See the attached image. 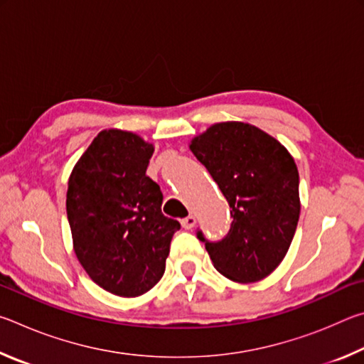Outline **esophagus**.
Returning <instances> with one entry per match:
<instances>
[{
	"instance_id": "esophagus-1",
	"label": "esophagus",
	"mask_w": 364,
	"mask_h": 364,
	"mask_svg": "<svg viewBox=\"0 0 364 364\" xmlns=\"http://www.w3.org/2000/svg\"><path fill=\"white\" fill-rule=\"evenodd\" d=\"M196 217H193V215H189V217L183 218L181 220V226L184 228V230H193V228L196 226Z\"/></svg>"
}]
</instances>
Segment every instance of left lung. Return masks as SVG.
<instances>
[{
  "label": "left lung",
  "instance_id": "left-lung-1",
  "mask_svg": "<svg viewBox=\"0 0 364 364\" xmlns=\"http://www.w3.org/2000/svg\"><path fill=\"white\" fill-rule=\"evenodd\" d=\"M218 184L232 223L218 242H205L213 267L234 282L250 284L278 268L297 230L299 170L278 139L244 122L208 127L189 143Z\"/></svg>",
  "mask_w": 364,
  "mask_h": 364
}]
</instances>
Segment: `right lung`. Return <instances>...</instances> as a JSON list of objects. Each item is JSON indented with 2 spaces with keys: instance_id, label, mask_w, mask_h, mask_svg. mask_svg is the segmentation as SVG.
I'll return each instance as SVG.
<instances>
[{
  "instance_id": "1",
  "label": "right lung",
  "mask_w": 364,
  "mask_h": 364,
  "mask_svg": "<svg viewBox=\"0 0 364 364\" xmlns=\"http://www.w3.org/2000/svg\"><path fill=\"white\" fill-rule=\"evenodd\" d=\"M152 154L136 133L102 130L69 176L73 250L90 278L119 297H138L157 284L180 230L162 213V191L146 175Z\"/></svg>"
}]
</instances>
